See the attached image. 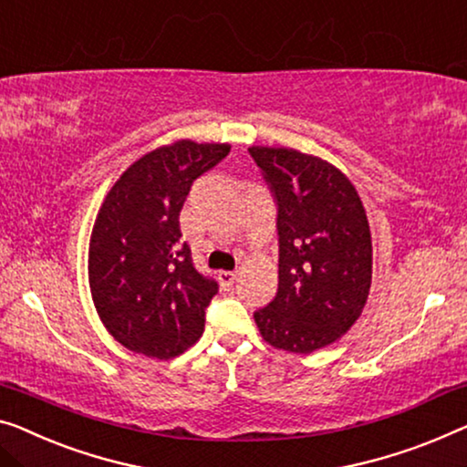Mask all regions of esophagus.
Instances as JSON below:
<instances>
[{"mask_svg": "<svg viewBox=\"0 0 467 467\" xmlns=\"http://www.w3.org/2000/svg\"><path fill=\"white\" fill-rule=\"evenodd\" d=\"M218 278H220V285L224 289H231L233 287V283L236 281V270H222V273L218 275Z\"/></svg>", "mask_w": 467, "mask_h": 467, "instance_id": "1", "label": "esophagus"}]
</instances>
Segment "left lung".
Masks as SVG:
<instances>
[{
    "label": "left lung",
    "mask_w": 467,
    "mask_h": 467,
    "mask_svg": "<svg viewBox=\"0 0 467 467\" xmlns=\"http://www.w3.org/2000/svg\"><path fill=\"white\" fill-rule=\"evenodd\" d=\"M276 203L278 289L254 312L270 346L310 354L357 323L371 287V233L337 167L294 149L252 146Z\"/></svg>",
    "instance_id": "8db88e82"
}]
</instances>
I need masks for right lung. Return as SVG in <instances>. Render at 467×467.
Masks as SVG:
<instances>
[{
	"label": "right lung",
	"mask_w": 467,
	"mask_h": 467,
	"mask_svg": "<svg viewBox=\"0 0 467 467\" xmlns=\"http://www.w3.org/2000/svg\"><path fill=\"white\" fill-rule=\"evenodd\" d=\"M231 152V144L178 140L121 173L89 239V289L110 336L144 357L167 360L205 329L218 283L194 268L180 241V210L191 186Z\"/></svg>",
	"instance_id": "add662e5"
}]
</instances>
